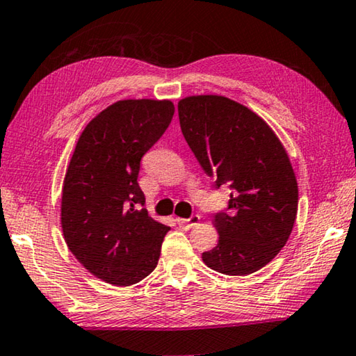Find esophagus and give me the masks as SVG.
<instances>
[{
    "label": "esophagus",
    "instance_id": "1",
    "mask_svg": "<svg viewBox=\"0 0 356 356\" xmlns=\"http://www.w3.org/2000/svg\"><path fill=\"white\" fill-rule=\"evenodd\" d=\"M199 221H200L199 215H193L191 218H178V220H177V222L179 224V227H184V229L194 227L195 224H199Z\"/></svg>",
    "mask_w": 356,
    "mask_h": 356
}]
</instances>
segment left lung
I'll return each mask as SVG.
<instances>
[{"instance_id": "obj_1", "label": "left lung", "mask_w": 356, "mask_h": 356, "mask_svg": "<svg viewBox=\"0 0 356 356\" xmlns=\"http://www.w3.org/2000/svg\"><path fill=\"white\" fill-rule=\"evenodd\" d=\"M181 132L216 188L232 189L227 211L216 213L218 245L202 253L210 269L248 275L280 253L298 213V181L286 149L264 119L222 95L178 102Z\"/></svg>"}]
</instances>
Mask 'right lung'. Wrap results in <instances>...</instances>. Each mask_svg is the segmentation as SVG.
<instances>
[{
    "instance_id": "right-lung-1",
    "label": "right lung",
    "mask_w": 356,
    "mask_h": 356,
    "mask_svg": "<svg viewBox=\"0 0 356 356\" xmlns=\"http://www.w3.org/2000/svg\"><path fill=\"white\" fill-rule=\"evenodd\" d=\"M170 100H119L86 125L62 188L65 242L92 275L114 286L156 269L170 227L147 215L140 162L172 122Z\"/></svg>"
}]
</instances>
